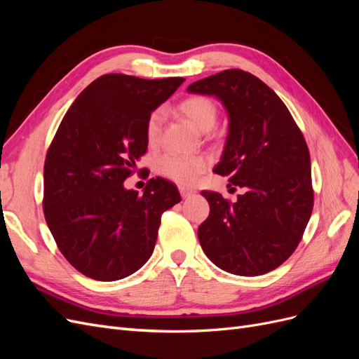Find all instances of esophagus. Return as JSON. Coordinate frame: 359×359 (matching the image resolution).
Returning <instances> with one entry per match:
<instances>
[{
  "instance_id": "esophagus-1",
  "label": "esophagus",
  "mask_w": 359,
  "mask_h": 359,
  "mask_svg": "<svg viewBox=\"0 0 359 359\" xmlns=\"http://www.w3.org/2000/svg\"><path fill=\"white\" fill-rule=\"evenodd\" d=\"M180 193H181V196L186 199V198H190L191 194H194V190H191V189H186V187H180Z\"/></svg>"
}]
</instances>
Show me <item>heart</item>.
<instances>
[{"mask_svg":"<svg viewBox=\"0 0 359 359\" xmlns=\"http://www.w3.org/2000/svg\"><path fill=\"white\" fill-rule=\"evenodd\" d=\"M178 109L201 132H210L217 123V116H219V109H217L215 103L203 95L189 97V99L180 103ZM161 123L163 112L160 109L149 114L145 126V135L149 145H156L158 142ZM206 168H208V158L205 156L169 153L160 157L157 161V170L161 175L172 180L173 182L181 184V186H191Z\"/></svg>","mask_w":359,"mask_h":359,"instance_id":"b5f03b06","label":"heart"}]
</instances>
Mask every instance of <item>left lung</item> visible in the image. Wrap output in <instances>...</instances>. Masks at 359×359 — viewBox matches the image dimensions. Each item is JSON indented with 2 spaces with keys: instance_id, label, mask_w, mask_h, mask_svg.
I'll use <instances>...</instances> for the list:
<instances>
[{
  "instance_id": "1",
  "label": "left lung",
  "mask_w": 359,
  "mask_h": 359,
  "mask_svg": "<svg viewBox=\"0 0 359 359\" xmlns=\"http://www.w3.org/2000/svg\"><path fill=\"white\" fill-rule=\"evenodd\" d=\"M187 91L223 103L229 132L214 172L245 190L236 202L202 191L210 203L198 229L202 250L231 274H266L295 252L313 211L306 139L280 97L252 73L224 70Z\"/></svg>"
}]
</instances>
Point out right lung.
<instances>
[{
	"instance_id": "obj_1",
	"label": "right lung",
	"mask_w": 359,
	"mask_h": 359,
	"mask_svg": "<svg viewBox=\"0 0 359 359\" xmlns=\"http://www.w3.org/2000/svg\"><path fill=\"white\" fill-rule=\"evenodd\" d=\"M184 78L103 74L73 102L48 149L43 212L60 252L83 276L115 281L154 252L161 214L181 201L160 177L144 194L124 181L147 153L149 114Z\"/></svg>"
}]
</instances>
